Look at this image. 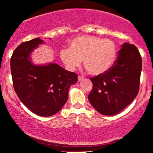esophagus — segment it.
I'll list each match as a JSON object with an SVG mask.
<instances>
[{
	"mask_svg": "<svg viewBox=\"0 0 153 153\" xmlns=\"http://www.w3.org/2000/svg\"><path fill=\"white\" fill-rule=\"evenodd\" d=\"M83 79H84V77L81 76V75H79V76L78 77V81H82V80H83Z\"/></svg>",
	"mask_w": 153,
	"mask_h": 153,
	"instance_id": "34e87169",
	"label": "esophagus"
}]
</instances>
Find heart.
<instances>
[{
    "instance_id": "b5f03b06",
    "label": "heart",
    "mask_w": 153,
    "mask_h": 153,
    "mask_svg": "<svg viewBox=\"0 0 153 153\" xmlns=\"http://www.w3.org/2000/svg\"><path fill=\"white\" fill-rule=\"evenodd\" d=\"M117 54L116 44L109 39L82 35L73 39L69 49H62L59 52V57L69 71H75L82 60L89 74L98 75L110 69Z\"/></svg>"
}]
</instances>
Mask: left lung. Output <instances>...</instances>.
I'll return each instance as SVG.
<instances>
[{"mask_svg": "<svg viewBox=\"0 0 153 153\" xmlns=\"http://www.w3.org/2000/svg\"><path fill=\"white\" fill-rule=\"evenodd\" d=\"M142 57L134 45L124 43L109 70L90 78L91 104L100 114L112 116L125 108L138 94Z\"/></svg>", "mask_w": 153, "mask_h": 153, "instance_id": "1", "label": "left lung"}]
</instances>
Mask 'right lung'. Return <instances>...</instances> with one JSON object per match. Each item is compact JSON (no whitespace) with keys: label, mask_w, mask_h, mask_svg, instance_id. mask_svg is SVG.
<instances>
[{"label":"right lung","mask_w":153,"mask_h":153,"mask_svg":"<svg viewBox=\"0 0 153 153\" xmlns=\"http://www.w3.org/2000/svg\"><path fill=\"white\" fill-rule=\"evenodd\" d=\"M42 43L40 38H36L19 45L10 58V71L13 88L21 101L35 114L50 117L67 102L68 91L78 81V75L56 63L33 64L30 54Z\"/></svg>","instance_id":"1"}]
</instances>
